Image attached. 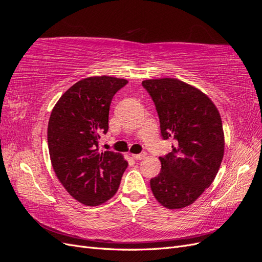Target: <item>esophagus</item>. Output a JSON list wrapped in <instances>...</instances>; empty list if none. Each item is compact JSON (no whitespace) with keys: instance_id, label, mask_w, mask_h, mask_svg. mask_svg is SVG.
I'll use <instances>...</instances> for the list:
<instances>
[{"instance_id":"34e87169","label":"esophagus","mask_w":262,"mask_h":262,"mask_svg":"<svg viewBox=\"0 0 262 262\" xmlns=\"http://www.w3.org/2000/svg\"><path fill=\"white\" fill-rule=\"evenodd\" d=\"M132 156H133L134 160L140 161V160H143V158L146 156V153H145V152H142V153H140V154H133Z\"/></svg>"}]
</instances>
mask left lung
I'll return each mask as SVG.
<instances>
[{
	"instance_id": "1",
	"label": "left lung",
	"mask_w": 262,
	"mask_h": 262,
	"mask_svg": "<svg viewBox=\"0 0 262 262\" xmlns=\"http://www.w3.org/2000/svg\"><path fill=\"white\" fill-rule=\"evenodd\" d=\"M164 140L172 150L160 157L161 172L149 185L156 200L167 209L192 204L211 186L224 155V132L213 101L201 91L177 78L145 80Z\"/></svg>"
}]
</instances>
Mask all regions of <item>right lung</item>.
<instances>
[{"mask_svg":"<svg viewBox=\"0 0 262 262\" xmlns=\"http://www.w3.org/2000/svg\"><path fill=\"white\" fill-rule=\"evenodd\" d=\"M128 81L113 76L83 78L62 95L48 123V147L53 170L67 191L85 205L113 198L128 163L121 154L98 152L100 133L108 131L115 94Z\"/></svg>","mask_w":262,"mask_h":262,"instance_id":"obj_1","label":"right lung"}]
</instances>
